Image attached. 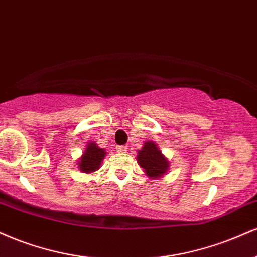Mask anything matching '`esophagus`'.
<instances>
[{
	"label": "esophagus",
	"mask_w": 257,
	"mask_h": 257,
	"mask_svg": "<svg viewBox=\"0 0 257 257\" xmlns=\"http://www.w3.org/2000/svg\"><path fill=\"white\" fill-rule=\"evenodd\" d=\"M116 149H117V151H118L119 153H124V152L128 151V146H125V145H120V146H117Z\"/></svg>",
	"instance_id": "obj_1"
}]
</instances>
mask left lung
Returning <instances> with one entry per match:
<instances>
[{"instance_id":"left-lung-1","label":"left lung","mask_w":257,"mask_h":257,"mask_svg":"<svg viewBox=\"0 0 257 257\" xmlns=\"http://www.w3.org/2000/svg\"><path fill=\"white\" fill-rule=\"evenodd\" d=\"M138 153V163L145 169L150 178H159L169 168V162L162 155L158 146L153 141H147L144 144V147Z\"/></svg>"}]
</instances>
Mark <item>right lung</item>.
<instances>
[{
  "label": "right lung",
  "mask_w": 257,
  "mask_h": 257,
  "mask_svg": "<svg viewBox=\"0 0 257 257\" xmlns=\"http://www.w3.org/2000/svg\"><path fill=\"white\" fill-rule=\"evenodd\" d=\"M106 156L105 150L96 146L95 143H89L83 156L79 159V169L83 173H93L98 170L102 159Z\"/></svg>",
  "instance_id": "1"
}]
</instances>
